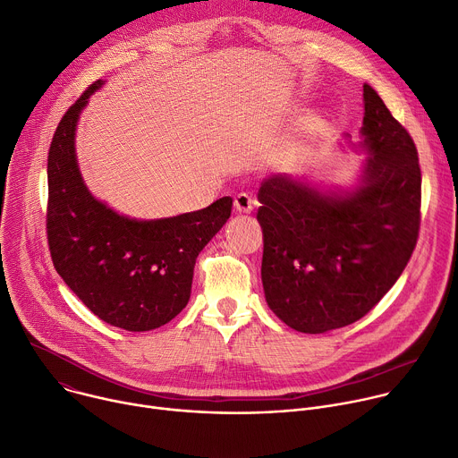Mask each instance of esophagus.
Listing matches in <instances>:
<instances>
[{
	"label": "esophagus",
	"mask_w": 458,
	"mask_h": 458,
	"mask_svg": "<svg viewBox=\"0 0 458 458\" xmlns=\"http://www.w3.org/2000/svg\"><path fill=\"white\" fill-rule=\"evenodd\" d=\"M253 205H255V201L250 198L248 193L241 191V193H237V195H235L233 207H235V210H237L239 214H250V212L253 210Z\"/></svg>",
	"instance_id": "esophagus-1"
}]
</instances>
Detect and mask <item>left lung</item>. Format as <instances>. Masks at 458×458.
<instances>
[{"mask_svg":"<svg viewBox=\"0 0 458 458\" xmlns=\"http://www.w3.org/2000/svg\"><path fill=\"white\" fill-rule=\"evenodd\" d=\"M362 184L326 195L286 175L260 182L263 288L290 328L324 334L362 318L397 283L420 228V165L408 130L364 85Z\"/></svg>","mask_w":458,"mask_h":458,"instance_id":"left-lung-1","label":"left lung"}]
</instances>
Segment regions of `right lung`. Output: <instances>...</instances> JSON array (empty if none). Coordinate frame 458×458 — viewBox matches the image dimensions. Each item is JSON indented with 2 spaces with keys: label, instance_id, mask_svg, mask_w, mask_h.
Wrapping results in <instances>:
<instances>
[{
  "label": "right lung",
  "instance_id": "add662e5",
  "mask_svg": "<svg viewBox=\"0 0 458 458\" xmlns=\"http://www.w3.org/2000/svg\"><path fill=\"white\" fill-rule=\"evenodd\" d=\"M92 83L61 117L48 148L47 239L55 272L101 320L150 332L186 306L195 259L232 214V198L157 221L115 214L87 190L74 152Z\"/></svg>",
  "mask_w": 458,
  "mask_h": 458
}]
</instances>
